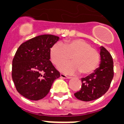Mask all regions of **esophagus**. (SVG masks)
Instances as JSON below:
<instances>
[{
    "label": "esophagus",
    "mask_w": 124,
    "mask_h": 124,
    "mask_svg": "<svg viewBox=\"0 0 124 124\" xmlns=\"http://www.w3.org/2000/svg\"><path fill=\"white\" fill-rule=\"evenodd\" d=\"M60 77H61V78H62V79H71V77H68V76H66V75H65L64 74H62V73H61V74H60Z\"/></svg>",
    "instance_id": "34e87169"
}]
</instances>
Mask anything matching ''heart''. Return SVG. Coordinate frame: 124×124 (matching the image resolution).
<instances>
[{"instance_id":"1","label":"heart","mask_w":124,"mask_h":124,"mask_svg":"<svg viewBox=\"0 0 124 124\" xmlns=\"http://www.w3.org/2000/svg\"><path fill=\"white\" fill-rule=\"evenodd\" d=\"M50 57L54 65L66 62L58 66L61 71L68 74L81 73L83 75L92 73L98 67L100 54L92 45L81 39H73L66 42L64 45L57 43L50 50Z\"/></svg>"}]
</instances>
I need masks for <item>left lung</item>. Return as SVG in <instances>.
<instances>
[{"instance_id":"8db88e82","label":"left lung","mask_w":124,"mask_h":124,"mask_svg":"<svg viewBox=\"0 0 124 124\" xmlns=\"http://www.w3.org/2000/svg\"><path fill=\"white\" fill-rule=\"evenodd\" d=\"M100 64L92 74L82 78V86L74 93L75 98L83 101L97 100L106 93L114 76L113 60L109 52L100 47Z\"/></svg>"}]
</instances>
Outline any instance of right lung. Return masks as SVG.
Masks as SVG:
<instances>
[{
    "label": "right lung",
    "instance_id": "right-lung-1",
    "mask_svg": "<svg viewBox=\"0 0 124 124\" xmlns=\"http://www.w3.org/2000/svg\"><path fill=\"white\" fill-rule=\"evenodd\" d=\"M60 38L40 35L19 47L12 61V79L16 90L30 100H41L49 92L60 73L50 61V50Z\"/></svg>",
    "mask_w": 124,
    "mask_h": 124
}]
</instances>
